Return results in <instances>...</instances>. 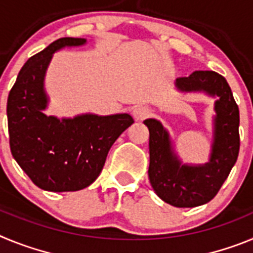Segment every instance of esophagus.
I'll return each mask as SVG.
<instances>
[{
  "instance_id": "34e87169",
  "label": "esophagus",
  "mask_w": 253,
  "mask_h": 253,
  "mask_svg": "<svg viewBox=\"0 0 253 253\" xmlns=\"http://www.w3.org/2000/svg\"><path fill=\"white\" fill-rule=\"evenodd\" d=\"M149 114H151V111H149L148 107L143 106V105H138L133 109V116L135 120H144Z\"/></svg>"
}]
</instances>
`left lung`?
Returning <instances> with one entry per match:
<instances>
[{
    "mask_svg": "<svg viewBox=\"0 0 253 253\" xmlns=\"http://www.w3.org/2000/svg\"><path fill=\"white\" fill-rule=\"evenodd\" d=\"M182 91H205L218 96L215 102V137L210 162L204 166H181L171 151L169 134L154 119L144 120L149 129L151 185L167 204L194 208L210 202L227 180L240 153V109L231 87L214 71H195L189 77L177 78Z\"/></svg>",
    "mask_w": 253,
    "mask_h": 253,
    "instance_id": "obj_1",
    "label": "left lung"
}]
</instances>
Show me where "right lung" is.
Here are the masks:
<instances>
[{"label":"right lung","mask_w":253,"mask_h":253,"mask_svg":"<svg viewBox=\"0 0 253 253\" xmlns=\"http://www.w3.org/2000/svg\"><path fill=\"white\" fill-rule=\"evenodd\" d=\"M84 42L60 38L29 58L8 93L11 153L38 187L54 193L78 191L92 184L114 142L134 123L129 114L63 120L43 114V81L51 55L62 46Z\"/></svg>","instance_id":"add662e5"}]
</instances>
